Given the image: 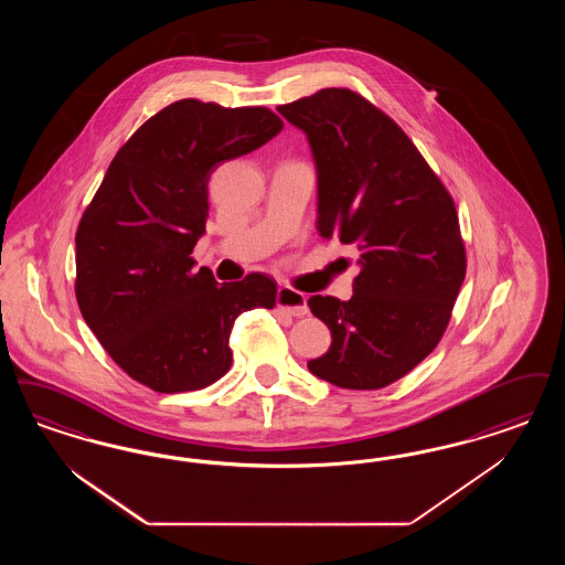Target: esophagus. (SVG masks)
<instances>
[{"mask_svg": "<svg viewBox=\"0 0 565 565\" xmlns=\"http://www.w3.org/2000/svg\"><path fill=\"white\" fill-rule=\"evenodd\" d=\"M277 307L294 317H305L309 313L305 294L294 290L290 286H281L277 290Z\"/></svg>", "mask_w": 565, "mask_h": 565, "instance_id": "esophagus-1", "label": "esophagus"}]
</instances>
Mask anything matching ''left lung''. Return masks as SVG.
I'll use <instances>...</instances> for the list:
<instances>
[{"instance_id": "obj_1", "label": "left lung", "mask_w": 565, "mask_h": 565, "mask_svg": "<svg viewBox=\"0 0 565 565\" xmlns=\"http://www.w3.org/2000/svg\"><path fill=\"white\" fill-rule=\"evenodd\" d=\"M317 168V231L360 252L351 300L316 294L332 344L307 363L340 388L374 391L423 362L467 273L456 205L406 132L362 94L326 88L279 105Z\"/></svg>"}]
</instances>
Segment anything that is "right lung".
I'll return each mask as SVG.
<instances>
[{"instance_id":"right-lung-1","label":"right lung","mask_w":565,"mask_h":565,"mask_svg":"<svg viewBox=\"0 0 565 565\" xmlns=\"http://www.w3.org/2000/svg\"><path fill=\"white\" fill-rule=\"evenodd\" d=\"M284 121L267 107L182 98L117 151L75 233V296L94 337L130 379L158 393L225 376L228 334L249 309H273L265 273L218 284L195 271L207 181L226 159L269 142Z\"/></svg>"}]
</instances>
